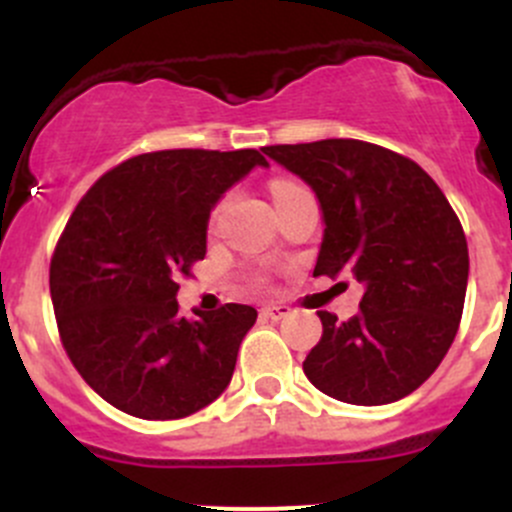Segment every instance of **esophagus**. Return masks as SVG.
<instances>
[{"instance_id":"esophagus-1","label":"esophagus","mask_w":512,"mask_h":512,"mask_svg":"<svg viewBox=\"0 0 512 512\" xmlns=\"http://www.w3.org/2000/svg\"><path fill=\"white\" fill-rule=\"evenodd\" d=\"M289 314H292V309H289L287 304H267V307H262V317L272 319V322H280V319H287Z\"/></svg>"}]
</instances>
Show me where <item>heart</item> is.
Here are the masks:
<instances>
[{
	"label": "heart",
	"instance_id": "b5f03b06",
	"mask_svg": "<svg viewBox=\"0 0 512 512\" xmlns=\"http://www.w3.org/2000/svg\"><path fill=\"white\" fill-rule=\"evenodd\" d=\"M289 188H297V185H294V183H275V185H272V198H275V195H280V193H285V190H289ZM218 213H220V208H215L213 220L218 218Z\"/></svg>",
	"mask_w": 512,
	"mask_h": 512
}]
</instances>
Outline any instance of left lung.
<instances>
[{"label":"left lung","instance_id":"8db88e82","mask_svg":"<svg viewBox=\"0 0 512 512\" xmlns=\"http://www.w3.org/2000/svg\"><path fill=\"white\" fill-rule=\"evenodd\" d=\"M262 153L317 195L324 237L314 277L349 275L364 287L347 322L317 312L324 332L304 374L344 404L404 399L456 339L468 285L461 220L431 175L389 148L327 138Z\"/></svg>","mask_w":512,"mask_h":512}]
</instances>
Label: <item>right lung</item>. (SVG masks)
I'll return each mask as SVG.
<instances>
[{"label":"right lung","instance_id":"add662e5","mask_svg":"<svg viewBox=\"0 0 512 512\" xmlns=\"http://www.w3.org/2000/svg\"><path fill=\"white\" fill-rule=\"evenodd\" d=\"M260 151H156L123 160L79 200L49 267L59 337L86 384L148 421L213 404L257 319L247 304L178 314L180 275L205 257L210 210Z\"/></svg>","mask_w":512,"mask_h":512}]
</instances>
